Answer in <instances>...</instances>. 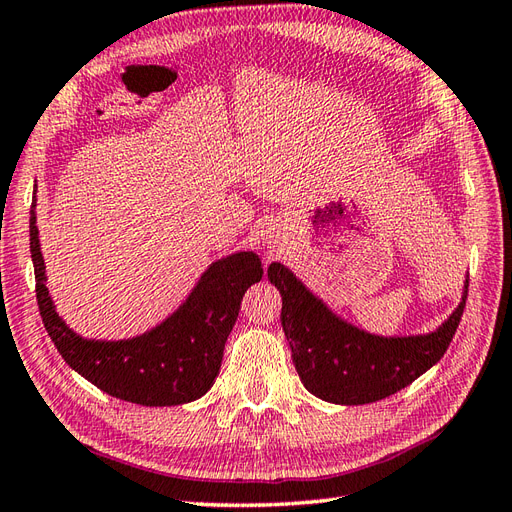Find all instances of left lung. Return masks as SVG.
I'll list each match as a JSON object with an SVG mask.
<instances>
[{"label": "left lung", "mask_w": 512, "mask_h": 512, "mask_svg": "<svg viewBox=\"0 0 512 512\" xmlns=\"http://www.w3.org/2000/svg\"><path fill=\"white\" fill-rule=\"evenodd\" d=\"M268 281L283 298L281 324L300 381L320 400L346 406L383 400L428 372L452 342L469 285L465 277L461 303L435 331L383 337L337 316L279 261Z\"/></svg>", "instance_id": "8db88e82"}]
</instances>
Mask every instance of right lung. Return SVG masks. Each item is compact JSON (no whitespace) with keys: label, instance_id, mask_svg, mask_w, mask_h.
<instances>
[{"label":"right lung","instance_id":"right-lung-1","mask_svg":"<svg viewBox=\"0 0 512 512\" xmlns=\"http://www.w3.org/2000/svg\"><path fill=\"white\" fill-rule=\"evenodd\" d=\"M30 253L38 309L62 359L101 391L142 406L186 404L212 389L242 296L264 277L261 259L253 251L220 257L201 274L186 300L153 329L127 339H95L75 333L62 320L47 290L36 227V186L30 209Z\"/></svg>","mask_w":512,"mask_h":512}]
</instances>
